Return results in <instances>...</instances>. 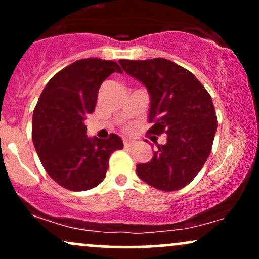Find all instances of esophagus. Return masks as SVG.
Segmentation results:
<instances>
[{"mask_svg": "<svg viewBox=\"0 0 259 259\" xmlns=\"http://www.w3.org/2000/svg\"><path fill=\"white\" fill-rule=\"evenodd\" d=\"M134 144H135V142H134L133 140H130V139H124V146H125V147H132Z\"/></svg>", "mask_w": 259, "mask_h": 259, "instance_id": "1", "label": "esophagus"}]
</instances>
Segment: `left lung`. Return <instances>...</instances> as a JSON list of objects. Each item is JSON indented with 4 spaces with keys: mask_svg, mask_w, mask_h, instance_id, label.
Listing matches in <instances>:
<instances>
[{
    "mask_svg": "<svg viewBox=\"0 0 259 259\" xmlns=\"http://www.w3.org/2000/svg\"><path fill=\"white\" fill-rule=\"evenodd\" d=\"M125 72L147 88L151 97L147 133L167 134L150 162L136 165L148 185L175 191L189 185L212 151L217 115L212 97L191 72L165 58L120 59Z\"/></svg>",
    "mask_w": 259,
    "mask_h": 259,
    "instance_id": "8db88e82",
    "label": "left lung"
}]
</instances>
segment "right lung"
Wrapping results in <instances>:
<instances>
[{"mask_svg": "<svg viewBox=\"0 0 259 259\" xmlns=\"http://www.w3.org/2000/svg\"><path fill=\"white\" fill-rule=\"evenodd\" d=\"M119 64L101 58L79 59L47 82L32 114V142L41 164L58 185L85 191L106 178L108 160L123 141L88 138L84 120L95 111L102 82Z\"/></svg>", "mask_w": 259, "mask_h": 259, "instance_id": "1", "label": "right lung"}]
</instances>
